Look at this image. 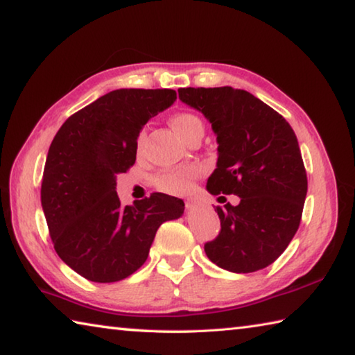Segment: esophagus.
Instances as JSON below:
<instances>
[{"label": "esophagus", "mask_w": 355, "mask_h": 355, "mask_svg": "<svg viewBox=\"0 0 355 355\" xmlns=\"http://www.w3.org/2000/svg\"><path fill=\"white\" fill-rule=\"evenodd\" d=\"M196 206H197V203L192 202V200H188V202H186V209H194Z\"/></svg>", "instance_id": "esophagus-1"}]
</instances>
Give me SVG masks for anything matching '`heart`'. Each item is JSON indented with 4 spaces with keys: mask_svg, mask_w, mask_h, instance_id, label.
Returning a JSON list of instances; mask_svg holds the SVG:
<instances>
[{
    "mask_svg": "<svg viewBox=\"0 0 355 355\" xmlns=\"http://www.w3.org/2000/svg\"><path fill=\"white\" fill-rule=\"evenodd\" d=\"M172 125L178 132L180 137L184 141L188 139L191 133L196 130H203V122L194 113H177L172 116ZM146 141V132L141 130L137 138V150L138 153L143 150ZM205 167L202 164H188L184 167H178V169H169L159 172L155 178V184L159 191L166 192V194L172 196H183L191 189L194 180L202 175Z\"/></svg>",
    "mask_w": 355,
    "mask_h": 355,
    "instance_id": "b5f03b06",
    "label": "heart"
}]
</instances>
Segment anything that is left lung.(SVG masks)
<instances>
[{
    "mask_svg": "<svg viewBox=\"0 0 355 355\" xmlns=\"http://www.w3.org/2000/svg\"><path fill=\"white\" fill-rule=\"evenodd\" d=\"M178 96L202 112L217 135V167L206 189L241 197L237 206L216 208L220 231L205 243L206 256L233 273L268 267L298 231L307 194L293 128L245 89L189 87L180 88Z\"/></svg>",
    "mask_w": 355,
    "mask_h": 355,
    "instance_id": "8db88e82",
    "label": "left lung"
}]
</instances>
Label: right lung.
<instances>
[{
    "mask_svg": "<svg viewBox=\"0 0 355 355\" xmlns=\"http://www.w3.org/2000/svg\"><path fill=\"white\" fill-rule=\"evenodd\" d=\"M177 99L173 89L121 88L71 114L51 143L42 206L60 259L93 282H116L149 256L161 223L183 214V200L153 192L132 206L116 194V175L137 159L147 121Z\"/></svg>",
    "mask_w": 355,
    "mask_h": 355,
    "instance_id": "obj_1",
    "label": "right lung"
}]
</instances>
